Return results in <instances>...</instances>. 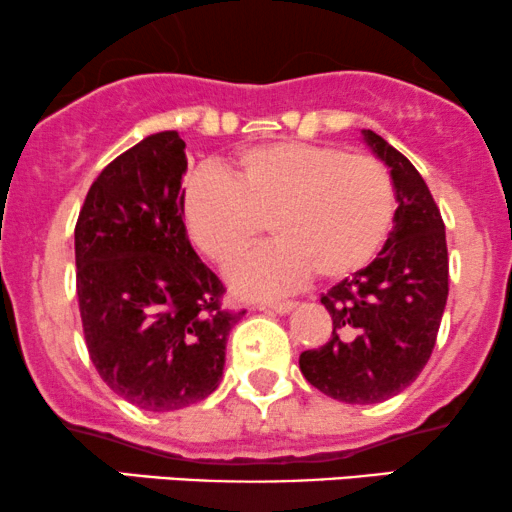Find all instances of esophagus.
I'll list each match as a JSON object with an SVG mask.
<instances>
[{
    "instance_id": "obj_1",
    "label": "esophagus",
    "mask_w": 512,
    "mask_h": 512,
    "mask_svg": "<svg viewBox=\"0 0 512 512\" xmlns=\"http://www.w3.org/2000/svg\"><path fill=\"white\" fill-rule=\"evenodd\" d=\"M294 308H296V301H272V303H268V310H272V313H280V315H287Z\"/></svg>"
}]
</instances>
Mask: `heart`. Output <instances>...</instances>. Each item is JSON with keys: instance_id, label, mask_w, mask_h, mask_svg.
Returning a JSON list of instances; mask_svg holds the SVG:
<instances>
[{"instance_id": "1", "label": "heart", "mask_w": 512, "mask_h": 512, "mask_svg": "<svg viewBox=\"0 0 512 512\" xmlns=\"http://www.w3.org/2000/svg\"><path fill=\"white\" fill-rule=\"evenodd\" d=\"M223 174L202 171L185 185L183 211L195 247L228 265L261 240L275 242L230 270L251 298L289 294L317 275L341 280L374 261L395 223L388 169L336 145L265 143L237 155Z\"/></svg>"}]
</instances>
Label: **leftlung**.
<instances>
[{
	"label": "left lung",
	"mask_w": 512,
	"mask_h": 512,
	"mask_svg": "<svg viewBox=\"0 0 512 512\" xmlns=\"http://www.w3.org/2000/svg\"><path fill=\"white\" fill-rule=\"evenodd\" d=\"M362 138L390 169L395 225L367 268L322 294L334 331L298 360L310 386L345 404L383 402L416 381L449 294L447 237L426 181L374 131L362 129Z\"/></svg>",
	"instance_id": "left-lung-1"
}]
</instances>
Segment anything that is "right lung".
Instances as JSON below:
<instances>
[{"label": "right lung", "instance_id": "add662e5", "mask_svg": "<svg viewBox=\"0 0 512 512\" xmlns=\"http://www.w3.org/2000/svg\"><path fill=\"white\" fill-rule=\"evenodd\" d=\"M185 143L159 131L105 167L75 225L77 298L91 362L145 411L190 407L218 388L244 310L199 261L183 223Z\"/></svg>", "mask_w": 512, "mask_h": 512}]
</instances>
